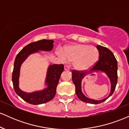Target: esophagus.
I'll return each instance as SVG.
<instances>
[{"instance_id": "34e87169", "label": "esophagus", "mask_w": 129, "mask_h": 129, "mask_svg": "<svg viewBox=\"0 0 129 129\" xmlns=\"http://www.w3.org/2000/svg\"><path fill=\"white\" fill-rule=\"evenodd\" d=\"M64 70H70L69 66H64Z\"/></svg>"}]
</instances>
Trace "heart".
<instances>
[{"label": "heart", "instance_id": "b5f03b06", "mask_svg": "<svg viewBox=\"0 0 129 129\" xmlns=\"http://www.w3.org/2000/svg\"><path fill=\"white\" fill-rule=\"evenodd\" d=\"M63 59H67L74 62V67L80 71H85L92 68L99 58L98 50L93 46L87 44H76L65 47L63 54L59 52Z\"/></svg>", "mask_w": 129, "mask_h": 129}]
</instances>
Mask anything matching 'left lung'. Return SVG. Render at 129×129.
Wrapping results in <instances>:
<instances>
[{
    "mask_svg": "<svg viewBox=\"0 0 129 129\" xmlns=\"http://www.w3.org/2000/svg\"><path fill=\"white\" fill-rule=\"evenodd\" d=\"M97 49L99 51V60L88 72H84L83 71H72V81L75 85L77 96L80 100L85 103L98 104L105 101L112 95L116 87L118 81V63L113 53L107 48L98 45ZM102 71L106 73L109 78L111 83V90L109 96L101 100H94L88 99L83 94L81 90V81L83 77L87 74L92 72Z\"/></svg>",
    "mask_w": 129,
    "mask_h": 129,
    "instance_id": "obj_1",
    "label": "left lung"
}]
</instances>
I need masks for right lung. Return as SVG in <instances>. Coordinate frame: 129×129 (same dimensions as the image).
<instances>
[{"label": "right lung", "instance_id": "1", "mask_svg": "<svg viewBox=\"0 0 129 129\" xmlns=\"http://www.w3.org/2000/svg\"><path fill=\"white\" fill-rule=\"evenodd\" d=\"M54 41L49 39H43L37 42L28 44L16 56L14 63L12 75L13 87L16 94L26 103L33 105H39L46 103L53 100L56 92V87L59 80L63 72L64 67L63 64L50 65L47 70L45 79L47 88L44 90L32 93H26L19 88V79L20 76V69L22 63L29 55L39 51H49L53 48Z\"/></svg>", "mask_w": 129, "mask_h": 129}]
</instances>
